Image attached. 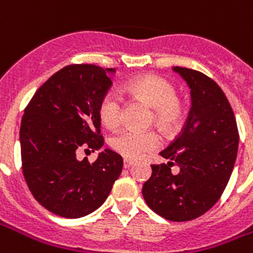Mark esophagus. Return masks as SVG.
I'll list each match as a JSON object with an SVG mask.
<instances>
[{
  "label": "esophagus",
  "mask_w": 253,
  "mask_h": 253,
  "mask_svg": "<svg viewBox=\"0 0 253 253\" xmlns=\"http://www.w3.org/2000/svg\"><path fill=\"white\" fill-rule=\"evenodd\" d=\"M134 164H135V161H134V160H130V159L123 160V167H125V168H130V167Z\"/></svg>",
  "instance_id": "esophagus-1"
}]
</instances>
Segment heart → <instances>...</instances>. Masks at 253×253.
<instances>
[{"mask_svg": "<svg viewBox=\"0 0 253 253\" xmlns=\"http://www.w3.org/2000/svg\"><path fill=\"white\" fill-rule=\"evenodd\" d=\"M126 92L132 99L139 100L153 108L152 122L161 131H172L183 118V108L173 84L168 80L146 74L128 81L125 85ZM99 116L107 128L114 130L122 123V99L116 92H107L99 105ZM160 137L154 131L123 130L111 138L110 146L116 153L126 159H139L150 150L159 148Z\"/></svg>", "mask_w": 253, "mask_h": 253, "instance_id": "heart-1", "label": "heart"}]
</instances>
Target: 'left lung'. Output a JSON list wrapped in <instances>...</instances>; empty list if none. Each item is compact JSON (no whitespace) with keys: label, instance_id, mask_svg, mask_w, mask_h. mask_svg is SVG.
Here are the masks:
<instances>
[{"label":"left lung","instance_id":"8db88e82","mask_svg":"<svg viewBox=\"0 0 253 253\" xmlns=\"http://www.w3.org/2000/svg\"><path fill=\"white\" fill-rule=\"evenodd\" d=\"M191 89V110L183 130L161 156L167 164L152 165L142 195L165 219L183 222L201 217L222 195L233 170L239 130L233 110L215 81L206 74L175 66ZM179 167L177 174L170 168Z\"/></svg>","mask_w":253,"mask_h":253}]
</instances>
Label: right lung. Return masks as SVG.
Instances as JSON below:
<instances>
[{
    "label": "right lung",
    "mask_w": 253,
    "mask_h": 253,
    "mask_svg": "<svg viewBox=\"0 0 253 253\" xmlns=\"http://www.w3.org/2000/svg\"><path fill=\"white\" fill-rule=\"evenodd\" d=\"M115 69L69 65L38 89L20 127L23 175L32 195L48 211L80 218L99 209L123 168L121 154L105 149L94 163L81 150H99V105Z\"/></svg>",
    "instance_id": "1"
}]
</instances>
